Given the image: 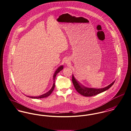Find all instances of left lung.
I'll return each mask as SVG.
<instances>
[{
  "instance_id": "obj_1",
  "label": "left lung",
  "mask_w": 131,
  "mask_h": 131,
  "mask_svg": "<svg viewBox=\"0 0 131 131\" xmlns=\"http://www.w3.org/2000/svg\"><path fill=\"white\" fill-rule=\"evenodd\" d=\"M72 82L73 84L74 88L79 94L84 96H92L107 91L114 84L115 81L113 82L112 83L109 84L107 86L102 89H94L86 88L83 85H82L81 84L77 82V81L75 79L73 75L72 77Z\"/></svg>"
}]
</instances>
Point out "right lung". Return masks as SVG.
<instances>
[{
	"mask_svg": "<svg viewBox=\"0 0 131 131\" xmlns=\"http://www.w3.org/2000/svg\"><path fill=\"white\" fill-rule=\"evenodd\" d=\"M63 69V66H60V67L57 70V71L55 72L53 76V85H52V87L51 88V89L47 92V93L42 95H40V96H28L29 97H31V98H33V99H41V98H44V97H48V96L50 95L52 91H53L54 89V86H55V79H56V75L57 74L60 72V71H61V70H62Z\"/></svg>",
	"mask_w": 131,
	"mask_h": 131,
	"instance_id": "add662e5",
	"label": "right lung"
}]
</instances>
